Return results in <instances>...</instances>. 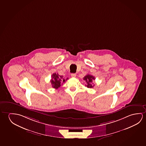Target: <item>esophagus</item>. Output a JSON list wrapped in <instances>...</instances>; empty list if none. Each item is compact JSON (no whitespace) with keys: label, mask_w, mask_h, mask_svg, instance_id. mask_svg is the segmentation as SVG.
I'll use <instances>...</instances> for the list:
<instances>
[{"label":"esophagus","mask_w":146,"mask_h":146,"mask_svg":"<svg viewBox=\"0 0 146 146\" xmlns=\"http://www.w3.org/2000/svg\"><path fill=\"white\" fill-rule=\"evenodd\" d=\"M71 76L72 77L74 78V77H76V74H74V73H72V74H71Z\"/></svg>","instance_id":"34e87169"}]
</instances>
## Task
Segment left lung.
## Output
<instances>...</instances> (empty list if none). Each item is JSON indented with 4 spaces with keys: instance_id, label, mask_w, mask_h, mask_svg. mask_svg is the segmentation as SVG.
Masks as SVG:
<instances>
[{
    "instance_id": "left-lung-1",
    "label": "left lung",
    "mask_w": 146,
    "mask_h": 146,
    "mask_svg": "<svg viewBox=\"0 0 146 146\" xmlns=\"http://www.w3.org/2000/svg\"><path fill=\"white\" fill-rule=\"evenodd\" d=\"M83 80H84L86 82V85L85 86L88 88H92L94 85H92V83L94 80H95L94 77L91 75L88 74L83 78Z\"/></svg>"
}]
</instances>
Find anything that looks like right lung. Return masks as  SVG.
I'll return each mask as SVG.
<instances>
[{"label": "right lung", "instance_id": "add662e5", "mask_svg": "<svg viewBox=\"0 0 146 146\" xmlns=\"http://www.w3.org/2000/svg\"><path fill=\"white\" fill-rule=\"evenodd\" d=\"M67 79H68V78L65 80L64 78H63V76H60L58 73L56 74L55 73L52 75L50 82L52 88L55 89H58L61 86L62 84V83H64Z\"/></svg>", "mask_w": 146, "mask_h": 146}]
</instances>
